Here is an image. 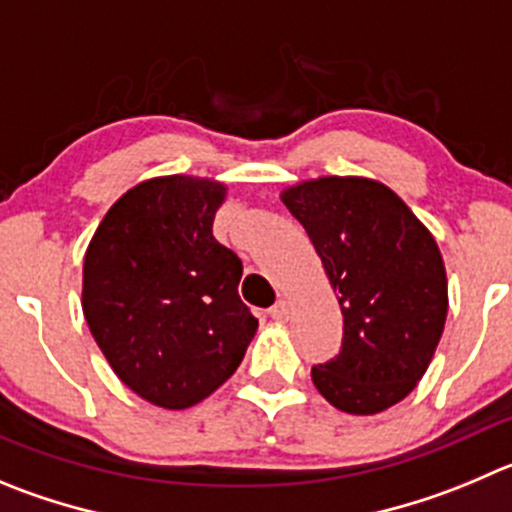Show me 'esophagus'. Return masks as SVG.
<instances>
[{
	"mask_svg": "<svg viewBox=\"0 0 512 512\" xmlns=\"http://www.w3.org/2000/svg\"><path fill=\"white\" fill-rule=\"evenodd\" d=\"M267 313H270L272 321H288L290 308H288V303H285V300H278V303L272 305V308L267 310Z\"/></svg>",
	"mask_w": 512,
	"mask_h": 512,
	"instance_id": "esophagus-1",
	"label": "esophagus"
}]
</instances>
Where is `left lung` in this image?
Instances as JSON below:
<instances>
[{
	"instance_id": "8db88e82",
	"label": "left lung",
	"mask_w": 512,
	"mask_h": 512,
	"mask_svg": "<svg viewBox=\"0 0 512 512\" xmlns=\"http://www.w3.org/2000/svg\"><path fill=\"white\" fill-rule=\"evenodd\" d=\"M321 257L343 313L336 358L315 389L346 414L399 404L429 369L447 321V272L432 232L386 184L321 176L280 194Z\"/></svg>"
}]
</instances>
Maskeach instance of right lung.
<instances>
[{"mask_svg": "<svg viewBox=\"0 0 512 512\" xmlns=\"http://www.w3.org/2000/svg\"><path fill=\"white\" fill-rule=\"evenodd\" d=\"M222 181L154 176L105 212L85 250L83 315L118 379L161 409L217 391L257 318L240 300V257L212 234Z\"/></svg>", "mask_w": 512, "mask_h": 512, "instance_id": "1", "label": "right lung"}]
</instances>
